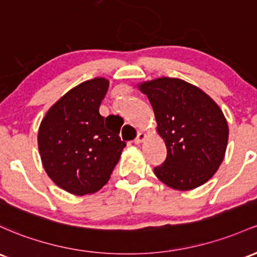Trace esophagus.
<instances>
[{
	"instance_id": "1",
	"label": "esophagus",
	"mask_w": 257,
	"mask_h": 257,
	"mask_svg": "<svg viewBox=\"0 0 257 257\" xmlns=\"http://www.w3.org/2000/svg\"><path fill=\"white\" fill-rule=\"evenodd\" d=\"M145 138H146V135L144 133H138L137 138H135V140H134V143L137 144V145H139V144H142L144 140H145Z\"/></svg>"
}]
</instances>
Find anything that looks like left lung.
Returning a JSON list of instances; mask_svg holds the SVG:
<instances>
[{
  "instance_id": "obj_1",
  "label": "left lung",
  "mask_w": 257,
  "mask_h": 257,
  "mask_svg": "<svg viewBox=\"0 0 257 257\" xmlns=\"http://www.w3.org/2000/svg\"><path fill=\"white\" fill-rule=\"evenodd\" d=\"M148 96L165 140L167 157L154 168L161 182L176 190L205 184L218 170L228 143L223 112L199 87L177 78H159L139 85Z\"/></svg>"
}]
</instances>
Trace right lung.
<instances>
[{
    "mask_svg": "<svg viewBox=\"0 0 257 257\" xmlns=\"http://www.w3.org/2000/svg\"><path fill=\"white\" fill-rule=\"evenodd\" d=\"M108 80L84 81L63 95L42 118L39 151L47 176L63 190L86 195L108 182L126 144L100 114Z\"/></svg>",
    "mask_w": 257,
    "mask_h": 257,
    "instance_id": "right-lung-1",
    "label": "right lung"
}]
</instances>
